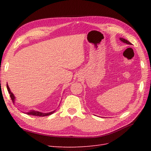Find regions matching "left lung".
<instances>
[{"label":"left lung","instance_id":"1","mask_svg":"<svg viewBox=\"0 0 151 151\" xmlns=\"http://www.w3.org/2000/svg\"><path fill=\"white\" fill-rule=\"evenodd\" d=\"M120 40L122 41V42H123L124 43H126V44H128V45H131V43L129 42V41H127V40L124 39V38H120Z\"/></svg>","mask_w":151,"mask_h":151}]
</instances>
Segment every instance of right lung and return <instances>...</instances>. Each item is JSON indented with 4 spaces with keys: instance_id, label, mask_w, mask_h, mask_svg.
<instances>
[{
    "instance_id": "obj_1",
    "label": "right lung",
    "mask_w": 151,
    "mask_h": 151,
    "mask_svg": "<svg viewBox=\"0 0 151 151\" xmlns=\"http://www.w3.org/2000/svg\"><path fill=\"white\" fill-rule=\"evenodd\" d=\"M7 91H8L9 93V94H10V97H11V99H12V102L14 103L15 97H14V94H12V93L11 91V90H10L9 88V86H8L7 84ZM55 110H54V111H52V112H50V113H42V112H40V111H35V110H31L30 111H29V112H28V113H26L28 114V115H33V116H48V115H52V113H53L55 112Z\"/></svg>"
}]
</instances>
